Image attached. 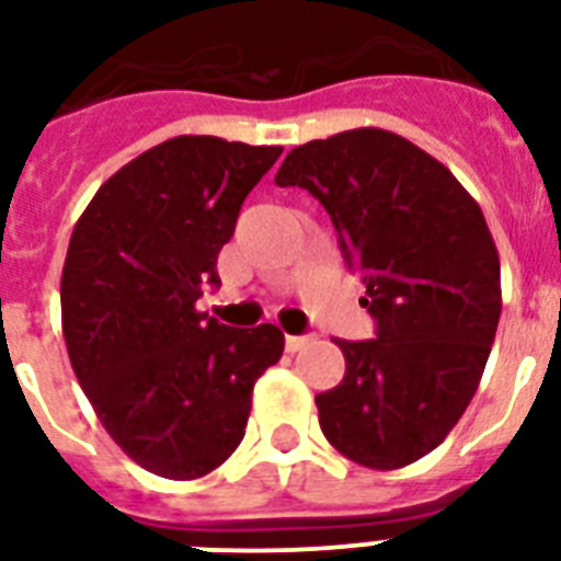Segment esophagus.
Masks as SVG:
<instances>
[{
	"mask_svg": "<svg viewBox=\"0 0 561 561\" xmlns=\"http://www.w3.org/2000/svg\"><path fill=\"white\" fill-rule=\"evenodd\" d=\"M307 342H310V340H307V336H286L284 348L289 351V354H295V351H301L304 345H307Z\"/></svg>",
	"mask_w": 561,
	"mask_h": 561,
	"instance_id": "1",
	"label": "esophagus"
}]
</instances>
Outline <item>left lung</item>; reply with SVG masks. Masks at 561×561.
Here are the masks:
<instances>
[{"instance_id":"1","label":"left lung","mask_w":561,"mask_h":561,"mask_svg":"<svg viewBox=\"0 0 561 561\" xmlns=\"http://www.w3.org/2000/svg\"><path fill=\"white\" fill-rule=\"evenodd\" d=\"M275 184L301 186L330 213L377 321V340H336L345 377L316 394L321 433L377 471L427 457L474 398L501 319V260L480 204L383 128L304 142Z\"/></svg>"}]
</instances>
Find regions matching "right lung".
<instances>
[{
    "instance_id": "right-lung-1",
    "label": "right lung",
    "mask_w": 561,
    "mask_h": 561,
    "mask_svg": "<svg viewBox=\"0 0 561 561\" xmlns=\"http://www.w3.org/2000/svg\"><path fill=\"white\" fill-rule=\"evenodd\" d=\"M280 151L172 137L107 178L76 221L60 275L69 363L102 427L151 474L195 480L231 457L257 377L284 354L275 324L195 310Z\"/></svg>"
}]
</instances>
